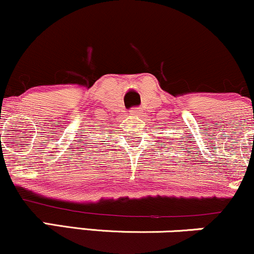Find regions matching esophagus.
<instances>
[{
  "mask_svg": "<svg viewBox=\"0 0 254 254\" xmlns=\"http://www.w3.org/2000/svg\"><path fill=\"white\" fill-rule=\"evenodd\" d=\"M130 113L131 116H136V117H138V116L142 115V110L139 109V107H133V109H131Z\"/></svg>",
  "mask_w": 254,
  "mask_h": 254,
  "instance_id": "1",
  "label": "esophagus"
}]
</instances>
